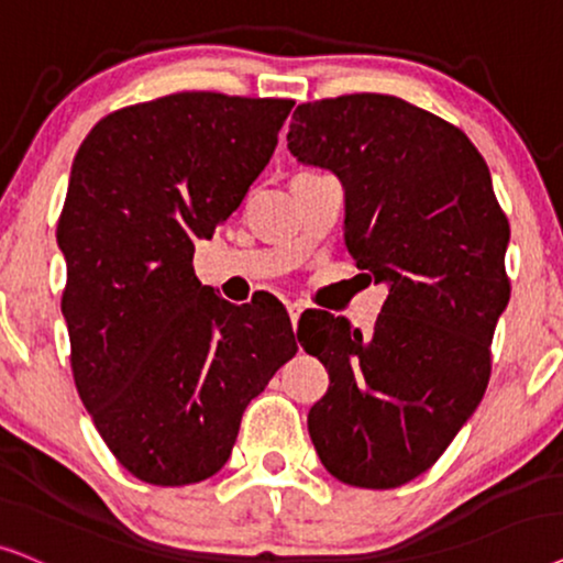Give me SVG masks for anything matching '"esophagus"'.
Instances as JSON below:
<instances>
[{
    "mask_svg": "<svg viewBox=\"0 0 563 563\" xmlns=\"http://www.w3.org/2000/svg\"><path fill=\"white\" fill-rule=\"evenodd\" d=\"M303 309H306V306H303L301 301H294V303H288V313H290V321H294V329L298 327V319H301Z\"/></svg>",
    "mask_w": 563,
    "mask_h": 563,
    "instance_id": "esophagus-1",
    "label": "esophagus"
}]
</instances>
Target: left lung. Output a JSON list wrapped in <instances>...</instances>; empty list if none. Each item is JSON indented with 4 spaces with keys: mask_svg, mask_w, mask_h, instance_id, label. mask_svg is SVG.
I'll return each instance as SVG.
<instances>
[{
    "mask_svg": "<svg viewBox=\"0 0 563 563\" xmlns=\"http://www.w3.org/2000/svg\"><path fill=\"white\" fill-rule=\"evenodd\" d=\"M288 148L340 179L344 244L388 286L371 334L321 311L298 336L329 373L311 443L342 484L394 489L443 455L489 384L507 216L466 133L401 97L298 104Z\"/></svg>",
    "mask_w": 563,
    "mask_h": 563,
    "instance_id": "obj_1",
    "label": "left lung"
}]
</instances>
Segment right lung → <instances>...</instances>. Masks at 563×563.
I'll list each match as a JSON object with an SVG mask.
<instances>
[{
	"instance_id": "obj_1",
	"label": "right lung",
	"mask_w": 563,
	"mask_h": 563,
	"mask_svg": "<svg viewBox=\"0 0 563 563\" xmlns=\"http://www.w3.org/2000/svg\"><path fill=\"white\" fill-rule=\"evenodd\" d=\"M290 108L167 95L110 112L74 156L56 231L74 384L120 466L146 484L219 474L246 404L298 350L280 303L234 306L192 269L195 242L242 206Z\"/></svg>"
}]
</instances>
